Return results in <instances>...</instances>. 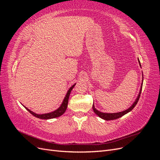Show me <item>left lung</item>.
<instances>
[{
    "mask_svg": "<svg viewBox=\"0 0 160 160\" xmlns=\"http://www.w3.org/2000/svg\"><path fill=\"white\" fill-rule=\"evenodd\" d=\"M138 62H139V66L140 67L142 68V65H141V63H140V61H139V58H138ZM143 73V72H142ZM143 75L142 74V84H141V88H140V89H139V93L138 95V97L137 98L135 99V101L133 103V104L130 106V107L125 109L123 111H120V112H118V113H104V112H101V111H98V109H97L95 108V105L94 104H93V111L95 112V113L98 115L99 117L101 119H103L104 120H106V121H109V120H114V119H118L121 117H122V116H123L124 115L127 114L128 113L130 112L131 111H132L134 108L135 106L137 105L138 101H139V97H140V95H141V92H142V85H143Z\"/></svg>",
    "mask_w": 160,
    "mask_h": 160,
    "instance_id": "left-lung-1",
    "label": "left lung"
}]
</instances>
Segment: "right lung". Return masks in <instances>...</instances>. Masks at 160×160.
I'll return each instance as SVG.
<instances>
[{
    "instance_id": "obj_1",
    "label": "right lung",
    "mask_w": 160,
    "mask_h": 160,
    "mask_svg": "<svg viewBox=\"0 0 160 160\" xmlns=\"http://www.w3.org/2000/svg\"><path fill=\"white\" fill-rule=\"evenodd\" d=\"M76 85V83H75L73 85H72L71 88L67 91V93L65 96V98L62 100V103L61 104V105L59 106V108H58L57 109H55V111H51V112L49 113H41V114H38V113H36L35 112H33L31 110H30L29 109H28L25 106H23L25 107V108L32 115L35 116V117L39 118L41 119H53V118H56L58 117H60L61 115H62L63 114L67 108V105H68V101H69V95L71 93V91H72V89H73V88L75 87V85Z\"/></svg>"
}]
</instances>
